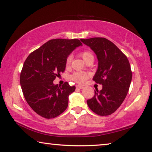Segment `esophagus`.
Returning a JSON list of instances; mask_svg holds the SVG:
<instances>
[{
  "instance_id": "34e87169",
  "label": "esophagus",
  "mask_w": 152,
  "mask_h": 152,
  "mask_svg": "<svg viewBox=\"0 0 152 152\" xmlns=\"http://www.w3.org/2000/svg\"><path fill=\"white\" fill-rule=\"evenodd\" d=\"M76 88H77V89H83V86H81L77 85V86H76Z\"/></svg>"
}]
</instances>
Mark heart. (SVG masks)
Returning <instances> with one entry per match:
<instances>
[{
    "instance_id": "obj_1",
    "label": "heart",
    "mask_w": 152,
    "mask_h": 152,
    "mask_svg": "<svg viewBox=\"0 0 152 152\" xmlns=\"http://www.w3.org/2000/svg\"><path fill=\"white\" fill-rule=\"evenodd\" d=\"M80 56L82 57L84 61L87 62L88 60L91 59V58H94V56L93 53L90 52V51L85 50L83 51L80 53ZM72 60V56L69 55L67 56L66 59V66L69 67L71 63ZM90 73L88 72L85 71H76L71 75V79L72 81H75V82L79 84H83L86 82V81L90 78Z\"/></svg>"
}]
</instances>
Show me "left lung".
<instances>
[{
  "label": "left lung",
  "instance_id": "8db88e82",
  "mask_svg": "<svg viewBox=\"0 0 152 152\" xmlns=\"http://www.w3.org/2000/svg\"><path fill=\"white\" fill-rule=\"evenodd\" d=\"M81 41L96 54L99 66L93 80L102 86L87 104L97 115H109L120 107L128 94L132 80L129 61L115 44L103 37Z\"/></svg>",
  "mask_w": 152,
  "mask_h": 152
}]
</instances>
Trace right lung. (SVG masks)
Returning <instances> with one entry per match:
<instances>
[{"instance_id":"add662e5","label":"right lung","mask_w":152,"mask_h":152,"mask_svg":"<svg viewBox=\"0 0 152 152\" xmlns=\"http://www.w3.org/2000/svg\"><path fill=\"white\" fill-rule=\"evenodd\" d=\"M79 39H54L30 53L20 73V85L26 100L43 118H54L68 107L69 96L75 90L68 82L54 85L53 81L66 68V59L77 47Z\"/></svg>"}]
</instances>
